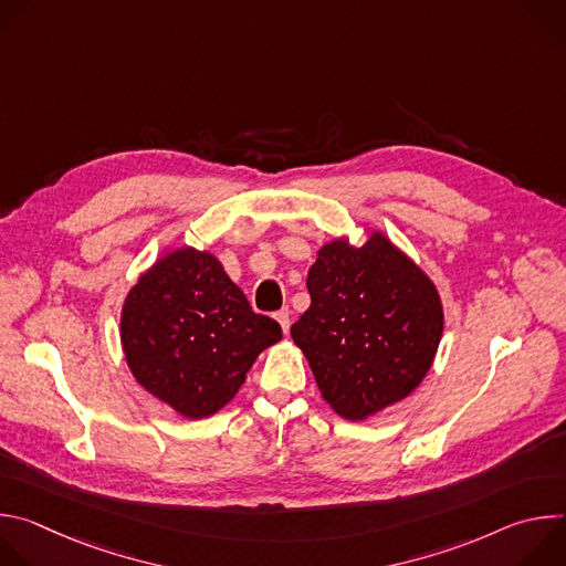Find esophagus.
<instances>
[{
	"label": "esophagus",
	"instance_id": "obj_1",
	"mask_svg": "<svg viewBox=\"0 0 566 566\" xmlns=\"http://www.w3.org/2000/svg\"><path fill=\"white\" fill-rule=\"evenodd\" d=\"M275 317H277V322H280L282 332L286 334V332H289V327H291V311H289V308H282V311H277V313H275Z\"/></svg>",
	"mask_w": 566,
	"mask_h": 566
}]
</instances>
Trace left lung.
Masks as SVG:
<instances>
[{
    "label": "left lung",
    "instance_id": "1",
    "mask_svg": "<svg viewBox=\"0 0 566 566\" xmlns=\"http://www.w3.org/2000/svg\"><path fill=\"white\" fill-rule=\"evenodd\" d=\"M311 306L291 327L336 415L363 421L412 394L443 334L434 282L382 232L334 239L308 269Z\"/></svg>",
    "mask_w": 566,
    "mask_h": 566
}]
</instances>
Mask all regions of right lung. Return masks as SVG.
Segmentation results:
<instances>
[{"instance_id":"add662e5","label":"right lung","mask_w":566,"mask_h":566,"mask_svg":"<svg viewBox=\"0 0 566 566\" xmlns=\"http://www.w3.org/2000/svg\"><path fill=\"white\" fill-rule=\"evenodd\" d=\"M280 340L277 322L251 308L219 260L190 247L145 271L120 313L134 378L186 419L219 412L258 356Z\"/></svg>"}]
</instances>
